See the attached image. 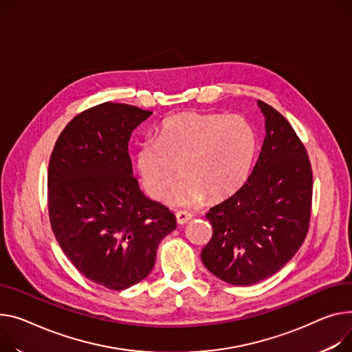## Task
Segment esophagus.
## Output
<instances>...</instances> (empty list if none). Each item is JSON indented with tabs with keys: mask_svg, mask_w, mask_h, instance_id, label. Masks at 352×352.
<instances>
[{
	"mask_svg": "<svg viewBox=\"0 0 352 352\" xmlns=\"http://www.w3.org/2000/svg\"><path fill=\"white\" fill-rule=\"evenodd\" d=\"M175 218H177L178 225H184L192 218V215L190 212H185V210H178V212L175 214Z\"/></svg>",
	"mask_w": 352,
	"mask_h": 352,
	"instance_id": "34e87169",
	"label": "esophagus"
}]
</instances>
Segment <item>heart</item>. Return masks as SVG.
<instances>
[{
    "label": "heart",
    "mask_w": 352,
    "mask_h": 352,
    "mask_svg": "<svg viewBox=\"0 0 352 352\" xmlns=\"http://www.w3.org/2000/svg\"><path fill=\"white\" fill-rule=\"evenodd\" d=\"M257 153V134L242 116L181 113L170 117L157 140H146L134 157L147 194L166 198L184 177L171 202L192 206L205 197L219 201L248 181Z\"/></svg>",
    "instance_id": "heart-1"
}]
</instances>
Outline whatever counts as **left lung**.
<instances>
[{
    "label": "left lung",
    "mask_w": 352,
    "mask_h": 352,
    "mask_svg": "<svg viewBox=\"0 0 352 352\" xmlns=\"http://www.w3.org/2000/svg\"><path fill=\"white\" fill-rule=\"evenodd\" d=\"M266 137L248 181L209 209L212 238L201 252L205 267L233 286H250L282 269L306 239L313 171L292 124L262 100Z\"/></svg>",
    "instance_id": "obj_1"
}]
</instances>
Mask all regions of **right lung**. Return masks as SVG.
<instances>
[{
	"instance_id": "1",
	"label": "right lung",
	"mask_w": 352,
	"mask_h": 352,
	"mask_svg": "<svg viewBox=\"0 0 352 352\" xmlns=\"http://www.w3.org/2000/svg\"><path fill=\"white\" fill-rule=\"evenodd\" d=\"M153 114L106 102L67 123L48 167V209L55 238L90 282L124 290L154 267L160 242L177 228L167 206L142 192L129 140Z\"/></svg>"
}]
</instances>
